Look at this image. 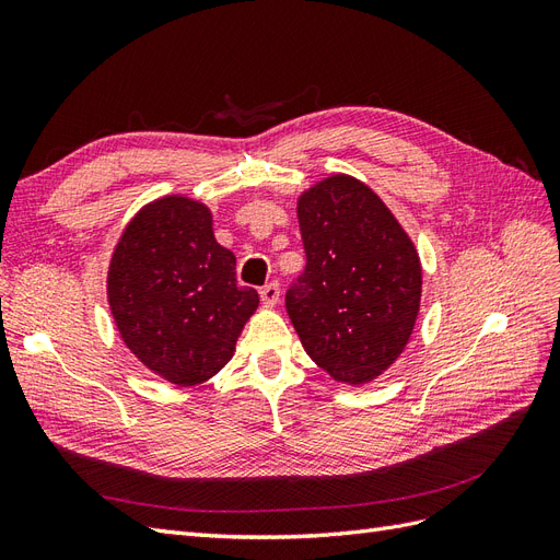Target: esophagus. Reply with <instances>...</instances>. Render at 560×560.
I'll return each mask as SVG.
<instances>
[{"instance_id": "obj_1", "label": "esophagus", "mask_w": 560, "mask_h": 560, "mask_svg": "<svg viewBox=\"0 0 560 560\" xmlns=\"http://www.w3.org/2000/svg\"><path fill=\"white\" fill-rule=\"evenodd\" d=\"M259 296H261V301H264V306H268V308L278 306V301H280V284H278V282L264 284L261 290H259Z\"/></svg>"}]
</instances>
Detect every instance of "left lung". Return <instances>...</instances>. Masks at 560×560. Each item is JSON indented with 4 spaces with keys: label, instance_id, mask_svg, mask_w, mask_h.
I'll return each instance as SVG.
<instances>
[{
    "label": "left lung",
    "instance_id": "left-lung-1",
    "mask_svg": "<svg viewBox=\"0 0 560 560\" xmlns=\"http://www.w3.org/2000/svg\"><path fill=\"white\" fill-rule=\"evenodd\" d=\"M306 270L284 306L308 358L348 385L378 378L413 334L422 266L409 233L369 186L331 175L303 191Z\"/></svg>",
    "mask_w": 560,
    "mask_h": 560
}]
</instances>
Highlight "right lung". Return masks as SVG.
<instances>
[{
    "label": "right lung",
    "instance_id": "1",
    "mask_svg": "<svg viewBox=\"0 0 560 560\" xmlns=\"http://www.w3.org/2000/svg\"><path fill=\"white\" fill-rule=\"evenodd\" d=\"M107 301L126 348L151 374L189 387L233 358L259 294L238 287L233 252L214 241L212 212L189 196H163L118 238Z\"/></svg>",
    "mask_w": 560,
    "mask_h": 560
}]
</instances>
